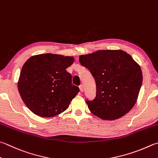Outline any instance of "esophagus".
I'll list each match as a JSON object with an SVG mask.
<instances>
[{
  "label": "esophagus",
  "instance_id": "esophagus-1",
  "mask_svg": "<svg viewBox=\"0 0 158 158\" xmlns=\"http://www.w3.org/2000/svg\"><path fill=\"white\" fill-rule=\"evenodd\" d=\"M79 88H80V91H81V92H83V91H84V87H83V85H80Z\"/></svg>",
  "mask_w": 158,
  "mask_h": 158
}]
</instances>
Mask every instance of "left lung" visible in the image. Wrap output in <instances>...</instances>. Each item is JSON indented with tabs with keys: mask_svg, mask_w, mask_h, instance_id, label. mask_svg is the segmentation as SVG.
<instances>
[{
	"mask_svg": "<svg viewBox=\"0 0 158 158\" xmlns=\"http://www.w3.org/2000/svg\"><path fill=\"white\" fill-rule=\"evenodd\" d=\"M79 60L96 83V98L86 100L92 114L104 120H114L132 109L142 86V72L131 56L120 49L98 50L80 56Z\"/></svg>",
	"mask_w": 158,
	"mask_h": 158,
	"instance_id": "obj_1",
	"label": "left lung"
}]
</instances>
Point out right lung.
Masks as SVG:
<instances>
[{"label":"right lung","instance_id":"obj_1","mask_svg":"<svg viewBox=\"0 0 158 158\" xmlns=\"http://www.w3.org/2000/svg\"><path fill=\"white\" fill-rule=\"evenodd\" d=\"M73 56L55 53L33 56L23 64L18 89L23 101L34 114L51 118L64 111L79 92L67 69Z\"/></svg>","mask_w":158,"mask_h":158}]
</instances>
